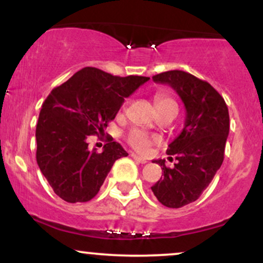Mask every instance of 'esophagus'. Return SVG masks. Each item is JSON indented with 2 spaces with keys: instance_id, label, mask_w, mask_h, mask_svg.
Segmentation results:
<instances>
[{
  "instance_id": "1",
  "label": "esophagus",
  "mask_w": 263,
  "mask_h": 263,
  "mask_svg": "<svg viewBox=\"0 0 263 263\" xmlns=\"http://www.w3.org/2000/svg\"><path fill=\"white\" fill-rule=\"evenodd\" d=\"M131 157L132 158L135 159L136 162H138V163H142V164H143V163H147V161L144 158H142V157H140V156H137V155H135V153H132L131 155Z\"/></svg>"
}]
</instances>
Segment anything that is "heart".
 I'll list each match as a JSON object with an SVG mask.
<instances>
[{
	"instance_id": "b5f03b06",
	"label": "heart",
	"mask_w": 263,
	"mask_h": 263,
	"mask_svg": "<svg viewBox=\"0 0 263 263\" xmlns=\"http://www.w3.org/2000/svg\"><path fill=\"white\" fill-rule=\"evenodd\" d=\"M155 101L157 110H161V108L165 107H177L176 101L172 98H170L168 95H165V93H157ZM127 140L128 143L131 144L135 149L140 151V152H146V151L148 149V147L151 146V143H152V140L149 138V136L144 134L141 129H132L128 134Z\"/></svg>"
}]
</instances>
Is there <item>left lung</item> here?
<instances>
[{
	"label": "left lung",
	"mask_w": 263,
	"mask_h": 263,
	"mask_svg": "<svg viewBox=\"0 0 263 263\" xmlns=\"http://www.w3.org/2000/svg\"><path fill=\"white\" fill-rule=\"evenodd\" d=\"M152 79L173 87L185 106L184 128L167 149L177 163L168 168L164 159L155 161L163 177L151 186L164 206L182 208L200 197L221 167L230 129L229 110L208 81L185 71H164Z\"/></svg>",
	"instance_id": "obj_1"
}]
</instances>
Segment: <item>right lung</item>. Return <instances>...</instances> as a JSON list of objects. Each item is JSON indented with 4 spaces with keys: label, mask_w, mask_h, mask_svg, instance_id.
<instances>
[{
    "label": "right lung",
    "mask_w": 263,
    "mask_h": 263,
    "mask_svg": "<svg viewBox=\"0 0 263 263\" xmlns=\"http://www.w3.org/2000/svg\"><path fill=\"white\" fill-rule=\"evenodd\" d=\"M149 78L115 77L86 66L60 86L42 105L35 128L37 163L54 193L68 203L91 200L116 159L128 153L108 141L101 153L89 149V136L104 134L131 93Z\"/></svg>",
    "instance_id": "obj_1"
}]
</instances>
